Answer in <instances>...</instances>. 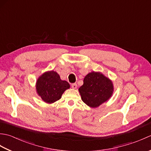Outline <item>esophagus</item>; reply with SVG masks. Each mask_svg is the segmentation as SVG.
<instances>
[{
    "instance_id": "obj_1",
    "label": "esophagus",
    "mask_w": 151,
    "mask_h": 151,
    "mask_svg": "<svg viewBox=\"0 0 151 151\" xmlns=\"http://www.w3.org/2000/svg\"><path fill=\"white\" fill-rule=\"evenodd\" d=\"M71 86H72V88L76 89V88H77V84H76V83H73V84H71Z\"/></svg>"
}]
</instances>
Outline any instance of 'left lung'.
Returning <instances> with one entry per match:
<instances>
[{"instance_id":"obj_1","label":"left lung","mask_w":151,"mask_h":151,"mask_svg":"<svg viewBox=\"0 0 151 151\" xmlns=\"http://www.w3.org/2000/svg\"><path fill=\"white\" fill-rule=\"evenodd\" d=\"M113 84L101 73L91 72L85 76L84 84L78 89L83 102L97 108L108 101L113 93Z\"/></svg>"}]
</instances>
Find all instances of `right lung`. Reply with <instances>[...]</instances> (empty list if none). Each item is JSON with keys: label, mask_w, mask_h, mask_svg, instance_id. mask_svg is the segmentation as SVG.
Instances as JSON below:
<instances>
[{"label": "right lung", "mask_w": 151, "mask_h": 151, "mask_svg": "<svg viewBox=\"0 0 151 151\" xmlns=\"http://www.w3.org/2000/svg\"><path fill=\"white\" fill-rule=\"evenodd\" d=\"M69 88V83L62 81L58 74L53 70L43 74L36 82L38 95L43 101L50 104L59 100L63 92Z\"/></svg>", "instance_id": "right-lung-1"}]
</instances>
